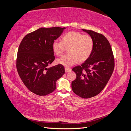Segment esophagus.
Returning a JSON list of instances; mask_svg holds the SVG:
<instances>
[{
  "label": "esophagus",
  "mask_w": 131,
  "mask_h": 131,
  "mask_svg": "<svg viewBox=\"0 0 131 131\" xmlns=\"http://www.w3.org/2000/svg\"><path fill=\"white\" fill-rule=\"evenodd\" d=\"M65 71H66V72H68L71 71V69L68 67H65Z\"/></svg>",
  "instance_id": "obj_1"
}]
</instances>
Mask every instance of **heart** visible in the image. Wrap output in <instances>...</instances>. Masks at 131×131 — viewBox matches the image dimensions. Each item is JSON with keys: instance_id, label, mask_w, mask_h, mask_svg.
Instances as JSON below:
<instances>
[{"instance_id": "obj_1", "label": "heart", "mask_w": 131, "mask_h": 131, "mask_svg": "<svg viewBox=\"0 0 131 131\" xmlns=\"http://www.w3.org/2000/svg\"><path fill=\"white\" fill-rule=\"evenodd\" d=\"M94 45V39L90 35L71 31L63 35L62 41L54 40L52 48L55 54L61 56L66 48H69V54L62 56L57 62L60 64L69 67L88 59L92 53Z\"/></svg>"}]
</instances>
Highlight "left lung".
<instances>
[{
  "label": "left lung",
  "instance_id": "8db88e82",
  "mask_svg": "<svg viewBox=\"0 0 131 131\" xmlns=\"http://www.w3.org/2000/svg\"><path fill=\"white\" fill-rule=\"evenodd\" d=\"M94 39L91 56L81 66L72 69L76 78L72 82L74 94L88 99L98 95L105 88L114 69V58L108 40L103 35L82 30Z\"/></svg>",
  "mask_w": 131,
  "mask_h": 131
}]
</instances>
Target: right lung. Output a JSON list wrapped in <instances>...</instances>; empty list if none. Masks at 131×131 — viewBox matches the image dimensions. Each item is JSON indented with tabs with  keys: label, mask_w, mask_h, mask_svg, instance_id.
Listing matches in <instances>:
<instances>
[{
	"label": "right lung",
	"mask_w": 131,
	"mask_h": 131,
	"mask_svg": "<svg viewBox=\"0 0 131 131\" xmlns=\"http://www.w3.org/2000/svg\"><path fill=\"white\" fill-rule=\"evenodd\" d=\"M65 27L40 28L24 37L19 46L16 67L22 82L30 91L45 96L56 89V82L65 73L62 64L50 68L55 60L52 44Z\"/></svg>",
	"instance_id": "obj_1"
}]
</instances>
